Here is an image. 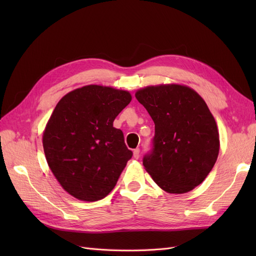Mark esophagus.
I'll return each instance as SVG.
<instances>
[{"mask_svg":"<svg viewBox=\"0 0 256 256\" xmlns=\"http://www.w3.org/2000/svg\"><path fill=\"white\" fill-rule=\"evenodd\" d=\"M134 157L136 159H138V157H140V148L134 150Z\"/></svg>","mask_w":256,"mask_h":256,"instance_id":"1","label":"esophagus"}]
</instances>
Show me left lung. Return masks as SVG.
Instances as JSON below:
<instances>
[{"label": "left lung", "mask_w": 256, "mask_h": 256, "mask_svg": "<svg viewBox=\"0 0 256 256\" xmlns=\"http://www.w3.org/2000/svg\"><path fill=\"white\" fill-rule=\"evenodd\" d=\"M136 98L154 122V148L143 159L146 172L168 193L193 190L210 173L220 150L219 130L205 100L175 83L145 86Z\"/></svg>", "instance_id": "left-lung-1"}]
</instances>
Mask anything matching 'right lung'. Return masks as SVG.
<instances>
[{
    "label": "right lung",
    "mask_w": 256,
    "mask_h": 256,
    "mask_svg": "<svg viewBox=\"0 0 256 256\" xmlns=\"http://www.w3.org/2000/svg\"><path fill=\"white\" fill-rule=\"evenodd\" d=\"M128 90L90 84L58 102L42 134L46 159L67 193L84 202L114 189L132 152L113 122L131 102Z\"/></svg>",
    "instance_id": "right-lung-1"
}]
</instances>
